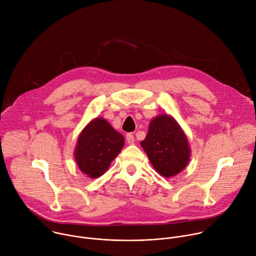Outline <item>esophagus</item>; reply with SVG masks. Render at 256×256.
Listing matches in <instances>:
<instances>
[{
	"mask_svg": "<svg viewBox=\"0 0 256 256\" xmlns=\"http://www.w3.org/2000/svg\"><path fill=\"white\" fill-rule=\"evenodd\" d=\"M126 142H128V144H134V136H132V132L126 134Z\"/></svg>",
	"mask_w": 256,
	"mask_h": 256,
	"instance_id": "1",
	"label": "esophagus"
}]
</instances>
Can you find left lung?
I'll use <instances>...</instances> for the list:
<instances>
[{"label": "left lung", "instance_id": "8db88e82", "mask_svg": "<svg viewBox=\"0 0 256 256\" xmlns=\"http://www.w3.org/2000/svg\"><path fill=\"white\" fill-rule=\"evenodd\" d=\"M140 146L155 170L166 178L180 173L190 160L188 136L175 118L168 114H159L151 120Z\"/></svg>", "mask_w": 256, "mask_h": 256}]
</instances>
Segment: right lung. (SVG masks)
I'll list each match as a JSON object with an SVG mask.
<instances>
[{
	"label": "right lung",
	"instance_id": "add662e5",
	"mask_svg": "<svg viewBox=\"0 0 256 256\" xmlns=\"http://www.w3.org/2000/svg\"><path fill=\"white\" fill-rule=\"evenodd\" d=\"M124 146V136L105 118H96L80 132L74 157L82 173L98 178L107 171Z\"/></svg>",
	"mask_w": 256,
	"mask_h": 256
}]
</instances>
